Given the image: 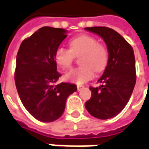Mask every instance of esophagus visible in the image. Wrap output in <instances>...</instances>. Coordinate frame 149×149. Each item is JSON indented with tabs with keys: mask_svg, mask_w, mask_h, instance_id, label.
<instances>
[{
	"mask_svg": "<svg viewBox=\"0 0 149 149\" xmlns=\"http://www.w3.org/2000/svg\"><path fill=\"white\" fill-rule=\"evenodd\" d=\"M83 88H84V87L82 86V85H77V91H81Z\"/></svg>",
	"mask_w": 149,
	"mask_h": 149,
	"instance_id": "esophagus-1",
	"label": "esophagus"
}]
</instances>
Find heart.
<instances>
[{
  "label": "heart",
  "instance_id": "obj_1",
  "mask_svg": "<svg viewBox=\"0 0 149 149\" xmlns=\"http://www.w3.org/2000/svg\"><path fill=\"white\" fill-rule=\"evenodd\" d=\"M70 49L59 47L55 53L56 63L63 69L70 68L75 56L80 57L81 66H78L68 72L65 75L66 80L82 84L91 79L93 70L96 72H103L108 64L109 51L104 45L99 44L97 39L90 35H80L73 38L69 42Z\"/></svg>",
  "mask_w": 149,
  "mask_h": 149
}]
</instances>
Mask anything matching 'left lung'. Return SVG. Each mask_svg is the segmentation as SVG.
Masks as SVG:
<instances>
[{
  "mask_svg": "<svg viewBox=\"0 0 149 149\" xmlns=\"http://www.w3.org/2000/svg\"><path fill=\"white\" fill-rule=\"evenodd\" d=\"M85 29L100 36L109 51L107 66L98 80L101 85L89 88L92 95L85 107L95 118H113L125 108L135 86L134 52L127 40L112 29L92 27Z\"/></svg>",
  "mask_w": 149,
  "mask_h": 149,
  "instance_id": "8db88e82",
  "label": "left lung"
}]
</instances>
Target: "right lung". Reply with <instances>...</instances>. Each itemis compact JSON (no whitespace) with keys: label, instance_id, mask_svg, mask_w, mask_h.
Here are the masks:
<instances>
[{"label":"right lung","instance_id":"add662e5","mask_svg":"<svg viewBox=\"0 0 149 149\" xmlns=\"http://www.w3.org/2000/svg\"><path fill=\"white\" fill-rule=\"evenodd\" d=\"M66 30L43 27L22 42L16 61L15 83L23 106L35 119L51 122L60 118L75 84L61 83L55 53Z\"/></svg>","mask_w":149,"mask_h":149}]
</instances>
